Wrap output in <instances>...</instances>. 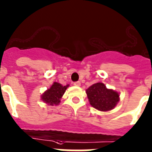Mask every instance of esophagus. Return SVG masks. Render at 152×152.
<instances>
[{"instance_id": "obj_1", "label": "esophagus", "mask_w": 152, "mask_h": 152, "mask_svg": "<svg viewBox=\"0 0 152 152\" xmlns=\"http://www.w3.org/2000/svg\"><path fill=\"white\" fill-rule=\"evenodd\" d=\"M73 84L75 86H80V81H76V82H74Z\"/></svg>"}]
</instances>
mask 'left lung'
<instances>
[{"label": "left lung", "mask_w": 152, "mask_h": 152, "mask_svg": "<svg viewBox=\"0 0 152 152\" xmlns=\"http://www.w3.org/2000/svg\"><path fill=\"white\" fill-rule=\"evenodd\" d=\"M90 104L101 112L113 109L120 100V95L112 89H107L103 83L92 84L86 90Z\"/></svg>", "instance_id": "left-lung-1"}]
</instances>
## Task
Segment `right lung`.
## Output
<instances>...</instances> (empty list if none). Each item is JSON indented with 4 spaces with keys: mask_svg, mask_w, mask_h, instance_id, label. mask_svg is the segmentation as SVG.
<instances>
[{
    "mask_svg": "<svg viewBox=\"0 0 152 152\" xmlns=\"http://www.w3.org/2000/svg\"><path fill=\"white\" fill-rule=\"evenodd\" d=\"M68 85L63 86L57 82L53 83L49 89L45 91V93L41 96V99L45 103H47L49 105H57L61 102L60 99L66 91V89Z\"/></svg>",
    "mask_w": 152,
    "mask_h": 152,
    "instance_id": "obj_1",
    "label": "right lung"
}]
</instances>
